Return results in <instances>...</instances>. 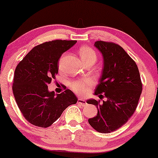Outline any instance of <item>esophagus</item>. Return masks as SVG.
I'll return each instance as SVG.
<instances>
[{"mask_svg": "<svg viewBox=\"0 0 158 158\" xmlns=\"http://www.w3.org/2000/svg\"><path fill=\"white\" fill-rule=\"evenodd\" d=\"M77 103H80L81 106H85L86 104H87V103H86V101L85 100H83V99H81V98H78V100H77Z\"/></svg>", "mask_w": 158, "mask_h": 158, "instance_id": "esophagus-1", "label": "esophagus"}]
</instances>
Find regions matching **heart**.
Returning <instances> with one entry per match:
<instances>
[{"label": "heart", "mask_w": 158, "mask_h": 158, "mask_svg": "<svg viewBox=\"0 0 158 158\" xmlns=\"http://www.w3.org/2000/svg\"><path fill=\"white\" fill-rule=\"evenodd\" d=\"M79 54L81 55L82 61L86 62L89 60H94L96 61L97 55L95 52L90 47L85 46L81 47L79 50ZM94 84V80L91 78H85L76 80L71 82L70 84V87L72 90L75 94L80 95H84L88 91V89Z\"/></svg>", "instance_id": "b5f03b06"}]
</instances>
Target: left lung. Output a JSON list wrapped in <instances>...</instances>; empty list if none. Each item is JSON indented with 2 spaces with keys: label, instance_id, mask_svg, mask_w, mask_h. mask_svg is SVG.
I'll return each mask as SVG.
<instances>
[{
  "label": "left lung",
  "instance_id": "obj_1",
  "mask_svg": "<svg viewBox=\"0 0 158 158\" xmlns=\"http://www.w3.org/2000/svg\"><path fill=\"white\" fill-rule=\"evenodd\" d=\"M94 46L102 53L103 68L95 95L106 101L89 99L87 103L98 109V114L88 119L95 130L110 133L126 124L135 113L142 90L137 64L120 45L97 41Z\"/></svg>",
  "mask_w": 158,
  "mask_h": 158
}]
</instances>
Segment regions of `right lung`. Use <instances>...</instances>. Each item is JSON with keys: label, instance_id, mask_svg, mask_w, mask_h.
I'll use <instances>...</instances> for the list:
<instances>
[{"label": "right lung", "instance_id": "1", "mask_svg": "<svg viewBox=\"0 0 158 158\" xmlns=\"http://www.w3.org/2000/svg\"><path fill=\"white\" fill-rule=\"evenodd\" d=\"M76 40H53L34 47L17 65L13 93L23 116L34 126L47 128L77 98L67 89L55 95L48 85L58 73V60Z\"/></svg>", "mask_w": 158, "mask_h": 158}]
</instances>
